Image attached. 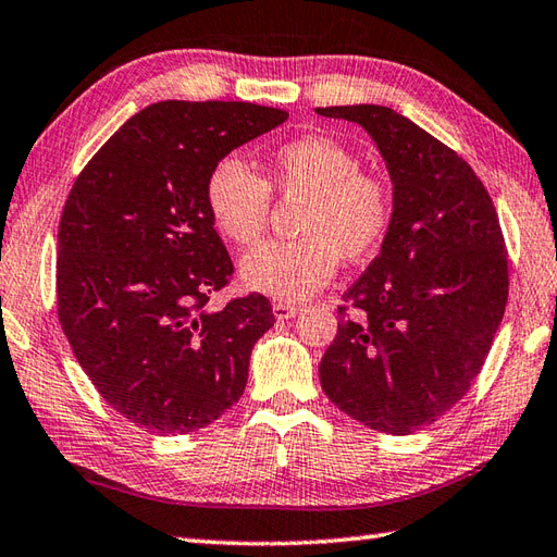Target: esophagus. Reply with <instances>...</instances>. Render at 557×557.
Masks as SVG:
<instances>
[{"label":"esophagus","instance_id":"1","mask_svg":"<svg viewBox=\"0 0 557 557\" xmlns=\"http://www.w3.org/2000/svg\"><path fill=\"white\" fill-rule=\"evenodd\" d=\"M272 313H275V319L285 321V319H292V315H297L299 307H297V304H289V301H275V304H272Z\"/></svg>","mask_w":557,"mask_h":557}]
</instances>
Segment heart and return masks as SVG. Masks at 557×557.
<instances>
[{"mask_svg":"<svg viewBox=\"0 0 557 557\" xmlns=\"http://www.w3.org/2000/svg\"><path fill=\"white\" fill-rule=\"evenodd\" d=\"M270 195L307 198L294 242H270L244 258L242 277L250 289L280 301H301L329 285L337 256L362 260L384 242L394 222V190L343 141L304 135L282 141L260 173L234 157L212 166L205 202L214 226L238 248H253L268 232Z\"/></svg>","mask_w":557,"mask_h":557,"instance_id":"heart-1","label":"heart"}]
</instances>
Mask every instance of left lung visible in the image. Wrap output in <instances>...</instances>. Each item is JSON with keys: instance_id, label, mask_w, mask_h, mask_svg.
<instances>
[{"instance_id": "left-lung-1", "label": "left lung", "mask_w": 557, "mask_h": 557, "mask_svg": "<svg viewBox=\"0 0 557 557\" xmlns=\"http://www.w3.org/2000/svg\"><path fill=\"white\" fill-rule=\"evenodd\" d=\"M315 113L362 125L394 181V222L343 294L321 386L367 428L410 434L446 416L481 374L509 294L503 228L468 161L412 120L384 106Z\"/></svg>"}]
</instances>
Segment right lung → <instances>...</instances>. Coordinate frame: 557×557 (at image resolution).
Masks as SVG:
<instances>
[{"label": "right lung", "mask_w": 557, "mask_h": 557, "mask_svg": "<svg viewBox=\"0 0 557 557\" xmlns=\"http://www.w3.org/2000/svg\"><path fill=\"white\" fill-rule=\"evenodd\" d=\"M287 120L238 101H161L133 115L76 176L58 232V319L76 362L120 416L188 434L242 398L250 350L272 323L234 277L205 202L212 166Z\"/></svg>", "instance_id": "right-lung-1"}]
</instances>
